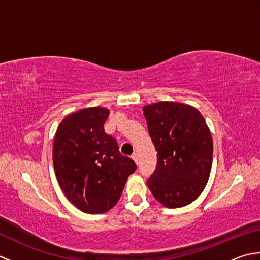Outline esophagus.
I'll return each instance as SVG.
<instances>
[{
    "label": "esophagus",
    "mask_w": 260,
    "mask_h": 260,
    "mask_svg": "<svg viewBox=\"0 0 260 260\" xmlns=\"http://www.w3.org/2000/svg\"><path fill=\"white\" fill-rule=\"evenodd\" d=\"M132 158L134 159V161H135V163H136V164L139 163V158H137V154H133V155H132Z\"/></svg>",
    "instance_id": "1"
}]
</instances>
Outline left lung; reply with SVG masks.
I'll return each mask as SVG.
<instances>
[{
	"label": "left lung",
	"instance_id": "1",
	"mask_svg": "<svg viewBox=\"0 0 260 260\" xmlns=\"http://www.w3.org/2000/svg\"><path fill=\"white\" fill-rule=\"evenodd\" d=\"M155 150L147 186L167 208L187 206L201 194L212 165L213 142L201 113L190 105L159 102L143 108Z\"/></svg>",
	"mask_w": 260,
	"mask_h": 260
}]
</instances>
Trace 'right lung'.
<instances>
[{
  "instance_id": "obj_1",
  "label": "right lung",
  "mask_w": 260,
  "mask_h": 260,
  "mask_svg": "<svg viewBox=\"0 0 260 260\" xmlns=\"http://www.w3.org/2000/svg\"><path fill=\"white\" fill-rule=\"evenodd\" d=\"M109 110L90 107L68 115L53 142V167L64 196L86 213H104L121 196L136 164L121 155L118 144L104 129Z\"/></svg>"
}]
</instances>
